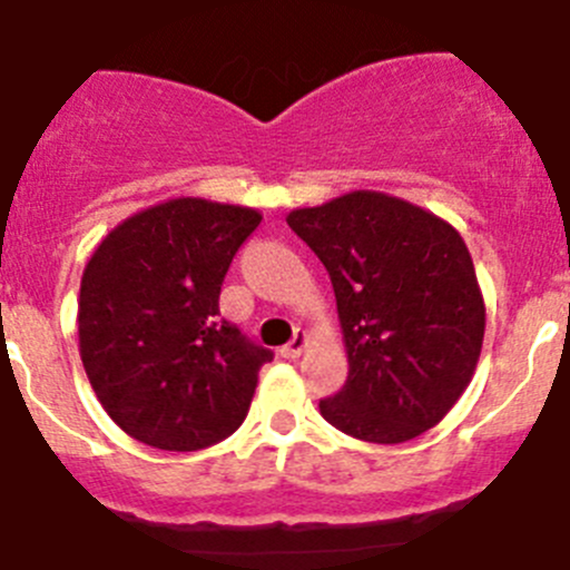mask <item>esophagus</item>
<instances>
[{
	"label": "esophagus",
	"mask_w": 570,
	"mask_h": 570,
	"mask_svg": "<svg viewBox=\"0 0 570 570\" xmlns=\"http://www.w3.org/2000/svg\"><path fill=\"white\" fill-rule=\"evenodd\" d=\"M306 345H308V336L303 334V331H297V334L292 336V340L286 342L284 347H281V356H284V358H297L303 351H306Z\"/></svg>",
	"instance_id": "1"
}]
</instances>
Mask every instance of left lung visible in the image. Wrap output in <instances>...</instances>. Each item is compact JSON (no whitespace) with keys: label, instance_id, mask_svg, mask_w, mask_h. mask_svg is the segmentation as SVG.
<instances>
[{"label":"left lung","instance_id":"8db88e82","mask_svg":"<svg viewBox=\"0 0 570 570\" xmlns=\"http://www.w3.org/2000/svg\"><path fill=\"white\" fill-rule=\"evenodd\" d=\"M289 228L328 269L347 381L320 414L364 443L429 432L468 390L484 342V297L460 230L384 191L295 208Z\"/></svg>","mask_w":570,"mask_h":570}]
</instances>
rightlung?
Segmentation results:
<instances>
[{
	"label": "right lung",
	"instance_id": "right-lung-1",
	"mask_svg": "<svg viewBox=\"0 0 570 570\" xmlns=\"http://www.w3.org/2000/svg\"><path fill=\"white\" fill-rule=\"evenodd\" d=\"M256 208L175 197L116 225L88 258L77 301L80 358L121 432L197 451L247 417L273 358L219 317V289Z\"/></svg>",
	"mask_w": 570,
	"mask_h": 570
}]
</instances>
